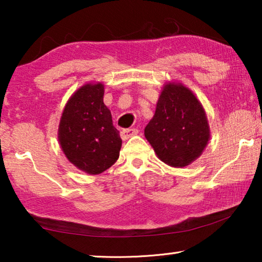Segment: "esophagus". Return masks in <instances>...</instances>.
<instances>
[{"mask_svg":"<svg viewBox=\"0 0 262 262\" xmlns=\"http://www.w3.org/2000/svg\"><path fill=\"white\" fill-rule=\"evenodd\" d=\"M137 134H138L137 128H125V130L120 132V136L123 139H128L130 137H132V136H135Z\"/></svg>","mask_w":262,"mask_h":262,"instance_id":"obj_1","label":"esophagus"}]
</instances>
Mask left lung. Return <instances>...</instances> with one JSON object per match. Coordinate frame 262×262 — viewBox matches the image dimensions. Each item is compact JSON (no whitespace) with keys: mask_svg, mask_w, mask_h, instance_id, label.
<instances>
[{"mask_svg":"<svg viewBox=\"0 0 262 262\" xmlns=\"http://www.w3.org/2000/svg\"><path fill=\"white\" fill-rule=\"evenodd\" d=\"M144 135L161 161L179 168L202 155L210 130L205 111L193 93L182 84L168 83Z\"/></svg>","mask_w":262,"mask_h":262,"instance_id":"obj_1","label":"left lung"}]
</instances>
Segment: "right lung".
I'll return each instance as SVG.
<instances>
[{
  "mask_svg": "<svg viewBox=\"0 0 262 262\" xmlns=\"http://www.w3.org/2000/svg\"><path fill=\"white\" fill-rule=\"evenodd\" d=\"M67 159L88 174H100L119 157L121 138L103 103V85L85 84L67 102L58 128Z\"/></svg>",
  "mask_w": 262,
  "mask_h": 262,
  "instance_id": "right-lung-1",
  "label": "right lung"
}]
</instances>
